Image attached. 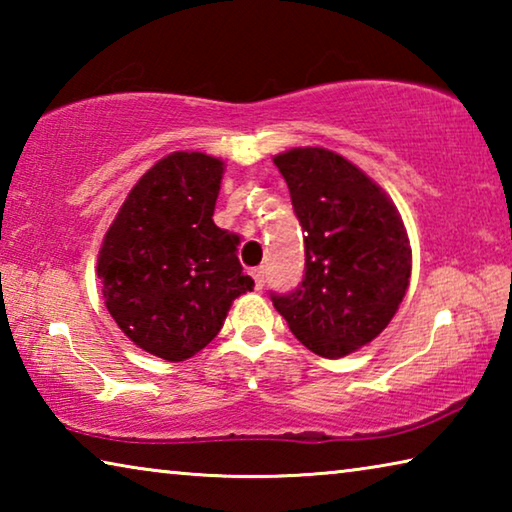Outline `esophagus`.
<instances>
[{
    "label": "esophagus",
    "instance_id": "obj_1",
    "mask_svg": "<svg viewBox=\"0 0 512 512\" xmlns=\"http://www.w3.org/2000/svg\"><path fill=\"white\" fill-rule=\"evenodd\" d=\"M253 280H255V289L262 291L264 289V268H255Z\"/></svg>",
    "mask_w": 512,
    "mask_h": 512
}]
</instances>
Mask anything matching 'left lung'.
<instances>
[{
  "mask_svg": "<svg viewBox=\"0 0 512 512\" xmlns=\"http://www.w3.org/2000/svg\"><path fill=\"white\" fill-rule=\"evenodd\" d=\"M273 162L305 230V277L273 293V307L307 350L341 359L393 320L409 289V235L384 189L343 155L298 146Z\"/></svg>",
  "mask_w": 512,
  "mask_h": 512,
  "instance_id": "obj_1",
  "label": "left lung"
}]
</instances>
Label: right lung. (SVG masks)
<instances>
[{
  "label": "right lung",
  "mask_w": 512,
  "mask_h": 512,
  "mask_svg": "<svg viewBox=\"0 0 512 512\" xmlns=\"http://www.w3.org/2000/svg\"><path fill=\"white\" fill-rule=\"evenodd\" d=\"M225 164L201 151L155 162L103 237V300L137 348L185 361L221 332L232 300L253 291L237 235L214 223Z\"/></svg>",
  "instance_id": "add662e5"
}]
</instances>
